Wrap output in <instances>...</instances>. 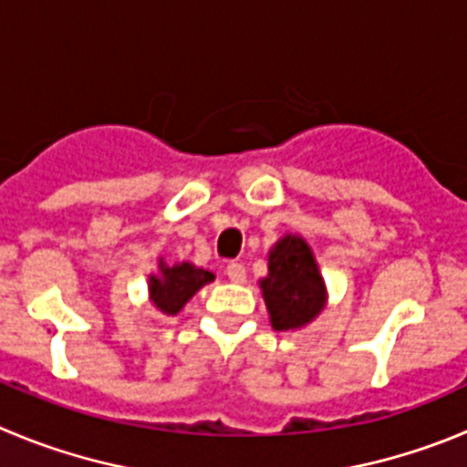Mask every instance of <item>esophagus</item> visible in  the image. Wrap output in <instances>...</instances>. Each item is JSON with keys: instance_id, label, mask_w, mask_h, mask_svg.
<instances>
[{"instance_id": "34e87169", "label": "esophagus", "mask_w": 467, "mask_h": 467, "mask_svg": "<svg viewBox=\"0 0 467 467\" xmlns=\"http://www.w3.org/2000/svg\"><path fill=\"white\" fill-rule=\"evenodd\" d=\"M225 274H228V278L233 283L246 281V267H244L242 263H228V267H225Z\"/></svg>"}]
</instances>
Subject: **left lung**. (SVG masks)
Masks as SVG:
<instances>
[{
  "label": "left lung",
  "instance_id": "left-lung-1",
  "mask_svg": "<svg viewBox=\"0 0 467 467\" xmlns=\"http://www.w3.org/2000/svg\"><path fill=\"white\" fill-rule=\"evenodd\" d=\"M276 332L311 322L325 306V281L311 248L299 237H283L269 254V276L260 281Z\"/></svg>",
  "mask_w": 467,
  "mask_h": 467
}]
</instances>
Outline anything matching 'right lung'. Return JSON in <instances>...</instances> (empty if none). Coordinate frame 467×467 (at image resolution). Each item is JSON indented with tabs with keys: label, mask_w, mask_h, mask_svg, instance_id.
I'll return each instance as SVG.
<instances>
[{
	"label": "right lung",
	"mask_w": 467,
	"mask_h": 467,
	"mask_svg": "<svg viewBox=\"0 0 467 467\" xmlns=\"http://www.w3.org/2000/svg\"><path fill=\"white\" fill-rule=\"evenodd\" d=\"M159 267L161 276L150 278V290L156 308H161L168 316H174V313L180 311L204 283L213 281L212 272L193 267L189 263L174 265V267H165V263H161Z\"/></svg>",
	"instance_id": "1"
}]
</instances>
